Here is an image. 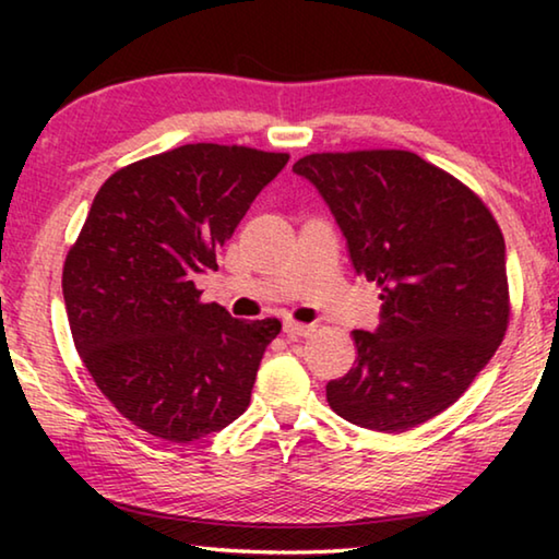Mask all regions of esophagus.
<instances>
[{
    "label": "esophagus",
    "instance_id": "34e87169",
    "mask_svg": "<svg viewBox=\"0 0 559 559\" xmlns=\"http://www.w3.org/2000/svg\"><path fill=\"white\" fill-rule=\"evenodd\" d=\"M283 333L288 337H308L313 333V325H306V323H296V320H283Z\"/></svg>",
    "mask_w": 559,
    "mask_h": 559
}]
</instances>
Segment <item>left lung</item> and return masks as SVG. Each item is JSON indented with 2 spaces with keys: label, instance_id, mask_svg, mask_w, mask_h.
<instances>
[{
  "label": "left lung",
  "instance_id": "left-lung-1",
  "mask_svg": "<svg viewBox=\"0 0 559 559\" xmlns=\"http://www.w3.org/2000/svg\"><path fill=\"white\" fill-rule=\"evenodd\" d=\"M347 239L357 276L380 288V325L353 330L355 367L328 404L357 427L402 433L459 400L503 343L506 241L484 200L409 150L300 157Z\"/></svg>",
  "mask_w": 559,
  "mask_h": 559
}]
</instances>
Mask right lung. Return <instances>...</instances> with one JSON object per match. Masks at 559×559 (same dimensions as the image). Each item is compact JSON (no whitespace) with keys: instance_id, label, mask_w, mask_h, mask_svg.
Here are the masks:
<instances>
[{"instance_id":"obj_1","label":"right lung","mask_w":559,"mask_h":559,"mask_svg":"<svg viewBox=\"0 0 559 559\" xmlns=\"http://www.w3.org/2000/svg\"><path fill=\"white\" fill-rule=\"evenodd\" d=\"M286 153L194 143L138 159L98 189L63 263L73 345L106 400L173 443L246 412L276 318L236 320L194 276L222 249Z\"/></svg>"}]
</instances>
